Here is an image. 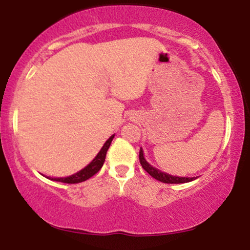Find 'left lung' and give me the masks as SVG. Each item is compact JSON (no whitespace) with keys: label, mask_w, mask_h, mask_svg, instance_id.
<instances>
[{"label":"left lung","mask_w":250,"mask_h":250,"mask_svg":"<svg viewBox=\"0 0 250 250\" xmlns=\"http://www.w3.org/2000/svg\"><path fill=\"white\" fill-rule=\"evenodd\" d=\"M139 159H140V163H141L142 168L145 169L147 173L153 176L154 179H156L157 181H161L163 183H186V182H190V181L195 180V177H179V176H171V175L162 173V171L157 170L156 168L151 167L149 163L145 160V156H143V151L142 148H140V154H139Z\"/></svg>","instance_id":"left-lung-1"}]
</instances>
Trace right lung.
<instances>
[{
  "label": "right lung",
  "mask_w": 250,
  "mask_h": 250,
  "mask_svg": "<svg viewBox=\"0 0 250 250\" xmlns=\"http://www.w3.org/2000/svg\"><path fill=\"white\" fill-rule=\"evenodd\" d=\"M113 139H114V135H111L107 141H105L104 145H103V147L101 148V150H100V153L96 155L95 159L89 163L87 167L83 168L82 170H80L79 173L71 175V176H68V177H60V179H51V180L57 181V182H63V183H80V182H83V181L90 179L91 176H94V175H95L97 171L102 168L103 163H104V160H105V155H107L108 148L110 147V143L113 141Z\"/></svg>",
  "instance_id": "add662e5"
}]
</instances>
